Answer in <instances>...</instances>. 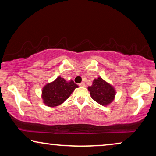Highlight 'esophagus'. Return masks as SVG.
Listing matches in <instances>:
<instances>
[{
  "instance_id": "esophagus-1",
  "label": "esophagus",
  "mask_w": 156,
  "mask_h": 156,
  "mask_svg": "<svg viewBox=\"0 0 156 156\" xmlns=\"http://www.w3.org/2000/svg\"><path fill=\"white\" fill-rule=\"evenodd\" d=\"M79 86L80 87H84L85 86H86V85H85V84L84 82H82V83H80V84H79Z\"/></svg>"
}]
</instances>
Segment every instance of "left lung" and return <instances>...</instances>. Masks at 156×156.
Segmentation results:
<instances>
[{
	"label": "left lung",
	"mask_w": 156,
	"mask_h": 156,
	"mask_svg": "<svg viewBox=\"0 0 156 156\" xmlns=\"http://www.w3.org/2000/svg\"><path fill=\"white\" fill-rule=\"evenodd\" d=\"M91 97L101 105L105 106L114 100L116 91L112 85L104 81L101 77L94 79L92 85L88 87Z\"/></svg>",
	"instance_id": "1"
}]
</instances>
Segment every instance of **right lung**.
<instances>
[{"label":"right lung","instance_id":"obj_1","mask_svg":"<svg viewBox=\"0 0 156 156\" xmlns=\"http://www.w3.org/2000/svg\"><path fill=\"white\" fill-rule=\"evenodd\" d=\"M78 87V85L72 80L67 82L64 78L58 76L55 81L48 83L42 88V99L43 103L50 107L60 105Z\"/></svg>","mask_w":156,"mask_h":156}]
</instances>
